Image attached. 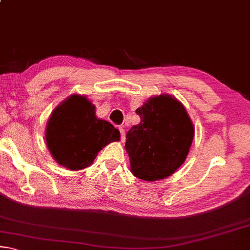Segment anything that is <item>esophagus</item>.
I'll return each mask as SVG.
<instances>
[{
    "label": "esophagus",
    "instance_id": "34e87169",
    "mask_svg": "<svg viewBox=\"0 0 250 250\" xmlns=\"http://www.w3.org/2000/svg\"><path fill=\"white\" fill-rule=\"evenodd\" d=\"M119 131H120V135H121V142H125V129L122 128V126H119Z\"/></svg>",
    "mask_w": 250,
    "mask_h": 250
}]
</instances>
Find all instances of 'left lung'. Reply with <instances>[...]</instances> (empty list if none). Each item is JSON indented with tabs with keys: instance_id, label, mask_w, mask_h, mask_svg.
<instances>
[{
	"instance_id": "left-lung-1",
	"label": "left lung",
	"mask_w": 250,
	"mask_h": 250,
	"mask_svg": "<svg viewBox=\"0 0 250 250\" xmlns=\"http://www.w3.org/2000/svg\"><path fill=\"white\" fill-rule=\"evenodd\" d=\"M140 124L126 133L131 172L145 181L173 174L188 154L194 126L180 101L168 95L152 97L137 109Z\"/></svg>"
}]
</instances>
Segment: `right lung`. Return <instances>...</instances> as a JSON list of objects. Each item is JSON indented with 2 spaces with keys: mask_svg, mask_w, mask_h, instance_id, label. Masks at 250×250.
Returning <instances> with one entry per match:
<instances>
[{
  "mask_svg": "<svg viewBox=\"0 0 250 250\" xmlns=\"http://www.w3.org/2000/svg\"><path fill=\"white\" fill-rule=\"evenodd\" d=\"M119 140V130L98 119L95 105L77 95L54 110L46 128V143L53 158L73 171L88 167L103 147Z\"/></svg>",
  "mask_w": 250,
  "mask_h": 250,
  "instance_id": "1",
  "label": "right lung"
}]
</instances>
